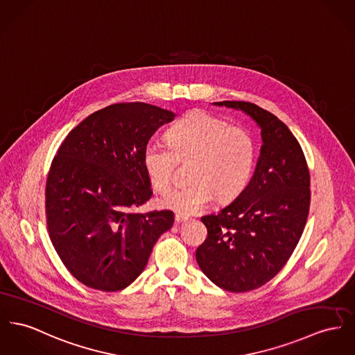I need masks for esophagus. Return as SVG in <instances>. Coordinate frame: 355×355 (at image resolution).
I'll list each match as a JSON object with an SVG mask.
<instances>
[{"label":"esophagus","mask_w":355,"mask_h":355,"mask_svg":"<svg viewBox=\"0 0 355 355\" xmlns=\"http://www.w3.org/2000/svg\"><path fill=\"white\" fill-rule=\"evenodd\" d=\"M189 218L187 215H183V214H176L175 215V222L176 223H182V222H186V220H189Z\"/></svg>","instance_id":"esophagus-1"}]
</instances>
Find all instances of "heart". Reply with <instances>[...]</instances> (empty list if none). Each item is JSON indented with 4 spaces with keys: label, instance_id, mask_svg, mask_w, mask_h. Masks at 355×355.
<instances>
[{
    "label": "heart",
    "instance_id": "obj_1",
    "mask_svg": "<svg viewBox=\"0 0 355 355\" xmlns=\"http://www.w3.org/2000/svg\"><path fill=\"white\" fill-rule=\"evenodd\" d=\"M166 140H149L144 146L142 164L153 189L166 191L178 163L193 162L192 183L162 196L160 205L168 210L191 215L207 209L215 198L233 202L253 176L257 159L253 137L210 113L199 110L179 119L168 129Z\"/></svg>",
    "mask_w": 355,
    "mask_h": 355
}]
</instances>
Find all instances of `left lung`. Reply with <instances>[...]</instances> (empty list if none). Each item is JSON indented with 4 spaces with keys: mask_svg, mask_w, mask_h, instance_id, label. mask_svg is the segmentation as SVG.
Here are the masks:
<instances>
[{
    "mask_svg": "<svg viewBox=\"0 0 355 355\" xmlns=\"http://www.w3.org/2000/svg\"><path fill=\"white\" fill-rule=\"evenodd\" d=\"M261 128L260 157L248 187L218 214L202 216L207 238L196 249L202 272L222 289L248 292L272 280L292 256L307 223V162L283 121L252 102L223 101Z\"/></svg>",
    "mask_w": 355,
    "mask_h": 355,
    "instance_id": "left-lung-1",
    "label": "left lung"
}]
</instances>
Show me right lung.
<instances>
[{
    "label": "right lung",
    "instance_id": "right-lung-1",
    "mask_svg": "<svg viewBox=\"0 0 355 355\" xmlns=\"http://www.w3.org/2000/svg\"><path fill=\"white\" fill-rule=\"evenodd\" d=\"M173 119L149 103H114L83 119L59 146L46 184L48 234L67 270L86 286L126 288L172 227L169 210H133L152 196L144 146Z\"/></svg>",
    "mask_w": 355,
    "mask_h": 355
}]
</instances>
